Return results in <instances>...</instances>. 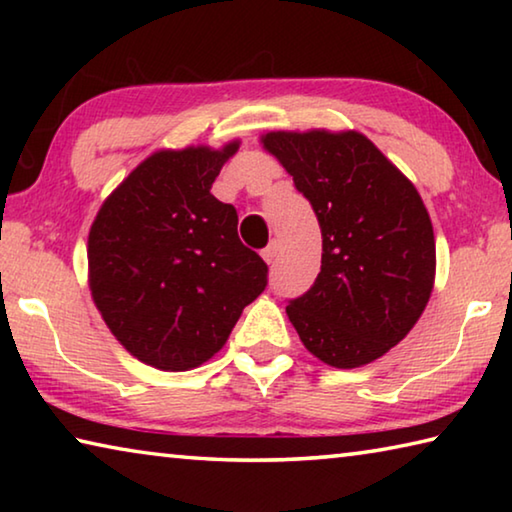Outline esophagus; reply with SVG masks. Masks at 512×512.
<instances>
[{"label":"esophagus","mask_w":512,"mask_h":512,"mask_svg":"<svg viewBox=\"0 0 512 512\" xmlns=\"http://www.w3.org/2000/svg\"><path fill=\"white\" fill-rule=\"evenodd\" d=\"M277 255H280V241H271V244H268V246L262 250V257L266 259L268 264H273L275 259H277Z\"/></svg>","instance_id":"1"}]
</instances>
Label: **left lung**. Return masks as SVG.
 <instances>
[{
  "label": "left lung",
  "instance_id": "left-lung-1",
  "mask_svg": "<svg viewBox=\"0 0 512 512\" xmlns=\"http://www.w3.org/2000/svg\"><path fill=\"white\" fill-rule=\"evenodd\" d=\"M273 153L323 232L311 289L287 314L305 348L359 368L400 343L427 307L436 241L418 189L361 133H268Z\"/></svg>",
  "mask_w": 512,
  "mask_h": 512
}]
</instances>
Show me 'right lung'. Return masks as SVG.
Here are the masks:
<instances>
[{
    "instance_id": "add662e5",
    "label": "right lung",
    "mask_w": 512,
    "mask_h": 512,
    "mask_svg": "<svg viewBox=\"0 0 512 512\" xmlns=\"http://www.w3.org/2000/svg\"><path fill=\"white\" fill-rule=\"evenodd\" d=\"M237 142L146 158L101 205L88 239L90 289L110 332L160 370L214 357L268 266L241 244L239 216L210 194Z\"/></svg>"
}]
</instances>
